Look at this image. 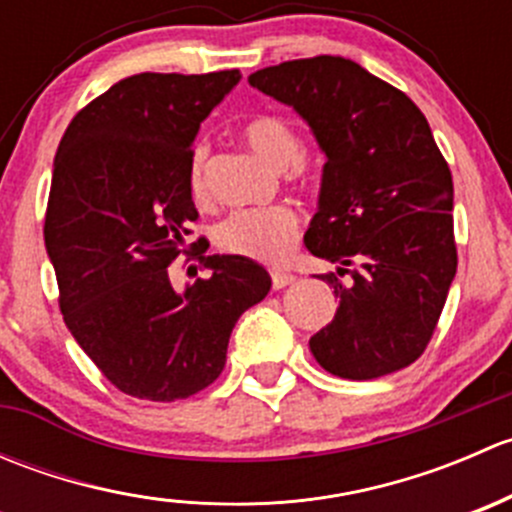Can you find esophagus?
<instances>
[{
  "label": "esophagus",
  "instance_id": "esophagus-1",
  "mask_svg": "<svg viewBox=\"0 0 512 512\" xmlns=\"http://www.w3.org/2000/svg\"><path fill=\"white\" fill-rule=\"evenodd\" d=\"M294 280H297V277H294L292 272H282V270L272 272V287L275 289H285L287 285H292Z\"/></svg>",
  "mask_w": 512,
  "mask_h": 512
}]
</instances>
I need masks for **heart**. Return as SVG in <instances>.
I'll return each mask as SVG.
<instances>
[{
    "instance_id": "heart-1",
    "label": "heart",
    "mask_w": 512,
    "mask_h": 512,
    "mask_svg": "<svg viewBox=\"0 0 512 512\" xmlns=\"http://www.w3.org/2000/svg\"><path fill=\"white\" fill-rule=\"evenodd\" d=\"M240 136L257 156L267 163L285 168L289 180H307L309 163L299 156V136L280 116L260 113L242 123ZM205 165H208V146L195 143L188 160V188L195 200L205 198ZM299 237V218L285 203L262 205V208L232 210L215 227V242L227 255H240L247 260L282 265L292 255Z\"/></svg>"
}]
</instances>
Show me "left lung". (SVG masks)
I'll return each mask as SVG.
<instances>
[{"instance_id":"obj_1","label":"left lung","mask_w":512,"mask_h":512,"mask_svg":"<svg viewBox=\"0 0 512 512\" xmlns=\"http://www.w3.org/2000/svg\"><path fill=\"white\" fill-rule=\"evenodd\" d=\"M292 106L327 156L304 245L337 272V314L309 339L329 374L366 381L426 352L456 277L453 180L421 108L344 56H312L250 74ZM353 282L344 286L339 276Z\"/></svg>"}]
</instances>
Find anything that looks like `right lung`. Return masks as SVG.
I'll list each match as a JSON object with an SVG mask.
<instances>
[{
    "instance_id": "right-lung-1",
    "label": "right lung",
    "mask_w": 512,
    "mask_h": 512,
    "mask_svg": "<svg viewBox=\"0 0 512 512\" xmlns=\"http://www.w3.org/2000/svg\"><path fill=\"white\" fill-rule=\"evenodd\" d=\"M237 81V69L128 76L76 113L56 151L44 242L61 314L136 399L178 401L213 384L232 327L272 287L247 257L205 255V237L185 247L198 220L193 138ZM188 251L214 275L175 293L167 265Z\"/></svg>"
}]
</instances>
